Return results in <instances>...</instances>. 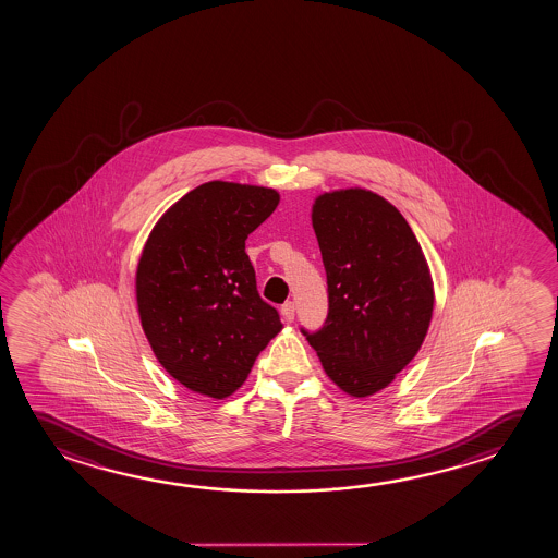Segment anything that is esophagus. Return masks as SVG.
<instances>
[{"label": "esophagus", "instance_id": "1", "mask_svg": "<svg viewBox=\"0 0 558 558\" xmlns=\"http://www.w3.org/2000/svg\"><path fill=\"white\" fill-rule=\"evenodd\" d=\"M281 314H283V318L287 322H292L294 319V302H284L283 306H281Z\"/></svg>", "mask_w": 558, "mask_h": 558}]
</instances>
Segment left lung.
Instances as JSON below:
<instances>
[{"mask_svg": "<svg viewBox=\"0 0 558 558\" xmlns=\"http://www.w3.org/2000/svg\"><path fill=\"white\" fill-rule=\"evenodd\" d=\"M312 227L328 275L324 328L302 333L329 376L353 398L389 386L418 353L434 284L405 217L364 187L318 195Z\"/></svg>", "mask_w": 558, "mask_h": 558, "instance_id": "1", "label": "left lung"}]
</instances>
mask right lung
I'll return each mask as SVG.
<instances>
[{"instance_id": "right-lung-1", "label": "right lung", "mask_w": 558, "mask_h": 558, "mask_svg": "<svg viewBox=\"0 0 558 558\" xmlns=\"http://www.w3.org/2000/svg\"><path fill=\"white\" fill-rule=\"evenodd\" d=\"M274 187L213 180L180 197L143 246L135 299L150 349L174 380L225 399L283 324L259 299L250 232L279 205Z\"/></svg>"}]
</instances>
